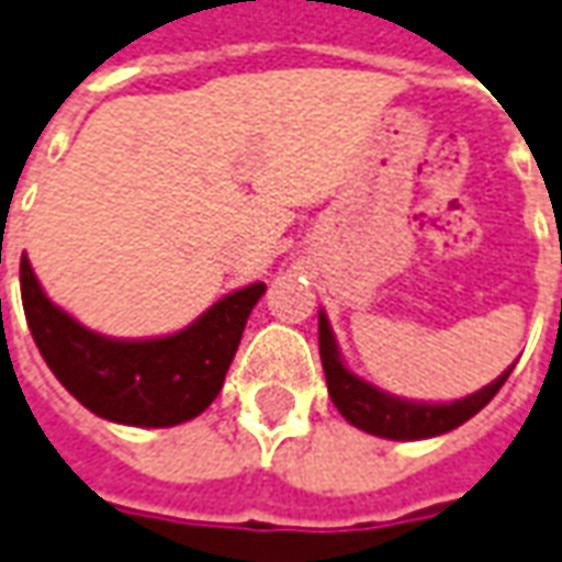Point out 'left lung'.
<instances>
[{"label": "left lung", "mask_w": 562, "mask_h": 562, "mask_svg": "<svg viewBox=\"0 0 562 562\" xmlns=\"http://www.w3.org/2000/svg\"><path fill=\"white\" fill-rule=\"evenodd\" d=\"M319 356L328 395L335 407L356 429L371 431L380 438L392 441H417V438H431V435H445L457 429L465 419H472L481 407L490 404V398L502 390V383L508 380L512 368L502 376H496L490 386L477 390L469 398H459L450 404H417L395 398L390 392H380L371 383H364L362 376H356L347 364L340 362L335 335L328 328L325 313H319Z\"/></svg>", "instance_id": "left-lung-1"}]
</instances>
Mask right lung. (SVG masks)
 <instances>
[{
    "label": "right lung",
    "instance_id": "add662e5",
    "mask_svg": "<svg viewBox=\"0 0 562 562\" xmlns=\"http://www.w3.org/2000/svg\"><path fill=\"white\" fill-rule=\"evenodd\" d=\"M261 294L265 282H252L170 337L109 340L54 307L21 258L26 325L54 376L97 417L145 429L186 423L213 404Z\"/></svg>",
    "mask_w": 562,
    "mask_h": 562
}]
</instances>
